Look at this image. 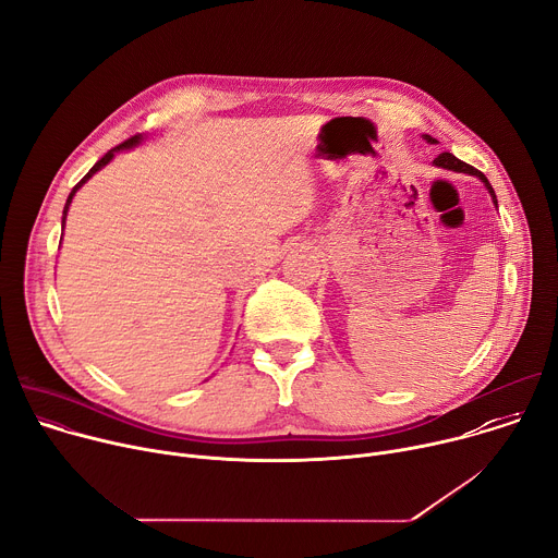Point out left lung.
<instances>
[{
    "instance_id": "8db88e82",
    "label": "left lung",
    "mask_w": 558,
    "mask_h": 558,
    "mask_svg": "<svg viewBox=\"0 0 558 558\" xmlns=\"http://www.w3.org/2000/svg\"><path fill=\"white\" fill-rule=\"evenodd\" d=\"M423 140L427 142V144H437V140L435 137H429V135H423ZM437 168H446V170H454V172H465V174H474V177H478L483 183H485V189H487V193H489V197H492V202H494V206L499 208V202H497V195H494V189L489 185V181L485 179V174H481L476 168H472L470 163H465V161H461V159H457L452 153H441L435 161Z\"/></svg>"
}]
</instances>
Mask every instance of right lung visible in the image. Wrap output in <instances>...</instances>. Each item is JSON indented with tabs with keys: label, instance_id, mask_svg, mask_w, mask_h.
Masks as SVG:
<instances>
[{
	"label": "right lung",
	"instance_id": "add662e5",
	"mask_svg": "<svg viewBox=\"0 0 558 558\" xmlns=\"http://www.w3.org/2000/svg\"><path fill=\"white\" fill-rule=\"evenodd\" d=\"M144 142V135H135V137H131V140H126V142H123V144H119V146H114L112 150H108L88 172H86V177L75 185V189L71 191V195H69V199H66V206H64V215H61V226H64L66 223V215H69V208H71V204H73V197H75V193L82 189V185L95 174V172H99L104 166H108L110 161H112V157L117 155V153H121V150H131V148H135V146H140Z\"/></svg>",
	"mask_w": 558,
	"mask_h": 558
}]
</instances>
